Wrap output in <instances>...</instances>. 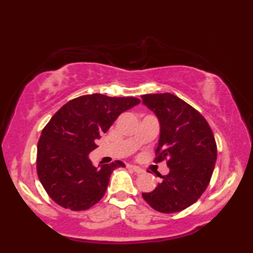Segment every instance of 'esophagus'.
I'll return each instance as SVG.
<instances>
[{"label":"esophagus","mask_w":253,"mask_h":253,"mask_svg":"<svg viewBox=\"0 0 253 253\" xmlns=\"http://www.w3.org/2000/svg\"><path fill=\"white\" fill-rule=\"evenodd\" d=\"M130 168H131V169L134 170V172H135V173H137V174H139V173H143V172H144V169H140L139 166L130 165Z\"/></svg>","instance_id":"34e87169"}]
</instances>
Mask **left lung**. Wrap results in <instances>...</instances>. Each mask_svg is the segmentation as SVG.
I'll use <instances>...</instances> for the list:
<instances>
[{
    "instance_id": "1",
    "label": "left lung",
    "mask_w": 253,
    "mask_h": 253,
    "mask_svg": "<svg viewBox=\"0 0 253 253\" xmlns=\"http://www.w3.org/2000/svg\"><path fill=\"white\" fill-rule=\"evenodd\" d=\"M142 99L161 126L155 162L166 160L169 169L168 175H160L155 190L143 198L158 212H179L207 190L216 161L215 139L202 115L177 96L148 93Z\"/></svg>"
}]
</instances>
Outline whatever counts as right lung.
<instances>
[{"label":"right lung","instance_id":"add662e5","mask_svg":"<svg viewBox=\"0 0 253 253\" xmlns=\"http://www.w3.org/2000/svg\"><path fill=\"white\" fill-rule=\"evenodd\" d=\"M139 102L135 97L93 93L68 101L53 115L38 143L37 172L55 203L84 211L102 199L113 170L125 164L115 161L96 168L88 155L119 115Z\"/></svg>","mask_w":253,"mask_h":253}]
</instances>
